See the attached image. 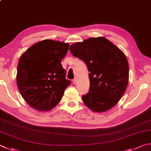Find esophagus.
Masks as SVG:
<instances>
[{
    "mask_svg": "<svg viewBox=\"0 0 151 151\" xmlns=\"http://www.w3.org/2000/svg\"><path fill=\"white\" fill-rule=\"evenodd\" d=\"M76 81H77V79H76V78H74L73 80V84H75V83H76Z\"/></svg>",
    "mask_w": 151,
    "mask_h": 151,
    "instance_id": "esophagus-1",
    "label": "esophagus"
}]
</instances>
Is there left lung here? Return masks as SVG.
Masks as SVG:
<instances>
[{"mask_svg":"<svg viewBox=\"0 0 151 151\" xmlns=\"http://www.w3.org/2000/svg\"><path fill=\"white\" fill-rule=\"evenodd\" d=\"M73 56L86 63L89 73V92L82 96L94 111H106L124 94L129 81V65L120 49L104 37H91L70 46Z\"/></svg>","mask_w":151,"mask_h":151,"instance_id":"left-lung-1","label":"left lung"}]
</instances>
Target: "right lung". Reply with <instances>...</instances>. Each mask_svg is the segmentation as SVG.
I'll use <instances>...</instances> for the list:
<instances>
[{"label":"right lung","instance_id":"right-lung-1","mask_svg":"<svg viewBox=\"0 0 151 151\" xmlns=\"http://www.w3.org/2000/svg\"><path fill=\"white\" fill-rule=\"evenodd\" d=\"M68 48V43L45 40L20 57L16 83L22 96L33 108L49 111L61 100L70 84L61 63Z\"/></svg>","mask_w":151,"mask_h":151}]
</instances>
